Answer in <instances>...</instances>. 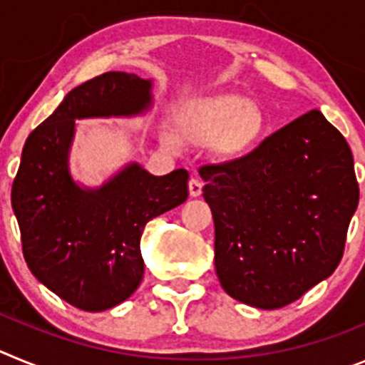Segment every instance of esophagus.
I'll return each mask as SVG.
<instances>
[{
	"label": "esophagus",
	"mask_w": 365,
	"mask_h": 365,
	"mask_svg": "<svg viewBox=\"0 0 365 365\" xmlns=\"http://www.w3.org/2000/svg\"><path fill=\"white\" fill-rule=\"evenodd\" d=\"M188 190L192 197H197V195H201L202 192V182L199 179H195V177H192L188 182Z\"/></svg>",
	"instance_id": "obj_1"
}]
</instances>
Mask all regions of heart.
<instances>
[{
	"label": "heart",
	"instance_id": "b5f03b06",
	"mask_svg": "<svg viewBox=\"0 0 365 365\" xmlns=\"http://www.w3.org/2000/svg\"><path fill=\"white\" fill-rule=\"evenodd\" d=\"M263 128L259 108L240 95L208 98L179 118L180 135L190 143H206L217 137V148L227 155L241 153L256 140ZM163 144L177 150L179 138L172 130L163 131Z\"/></svg>",
	"mask_w": 365,
	"mask_h": 365
}]
</instances>
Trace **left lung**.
<instances>
[{"label":"left lung","instance_id":"obj_1","mask_svg":"<svg viewBox=\"0 0 365 365\" xmlns=\"http://www.w3.org/2000/svg\"><path fill=\"white\" fill-rule=\"evenodd\" d=\"M199 173L214 215L215 272L228 296L279 309L334 272L360 190L349 144L318 109L241 159Z\"/></svg>","mask_w":365,"mask_h":365}]
</instances>
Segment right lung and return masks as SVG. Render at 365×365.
I'll list each match as a JSON object with an SVG mask.
<instances>
[{"mask_svg": "<svg viewBox=\"0 0 365 365\" xmlns=\"http://www.w3.org/2000/svg\"><path fill=\"white\" fill-rule=\"evenodd\" d=\"M150 87V80L115 71L74 87L27 137L12 182V210L29 269L82 311H106L137 291L146 222L188 197L182 168L155 177L130 164L98 190L80 188L67 170L74 120L144 111Z\"/></svg>", "mask_w": 365, "mask_h": 365, "instance_id": "obj_1", "label": "right lung"}]
</instances>
